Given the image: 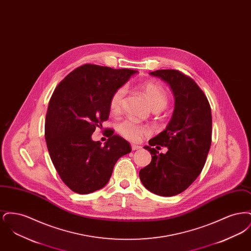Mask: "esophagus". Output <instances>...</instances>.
<instances>
[{
    "label": "esophagus",
    "instance_id": "esophagus-1",
    "mask_svg": "<svg viewBox=\"0 0 251 251\" xmlns=\"http://www.w3.org/2000/svg\"><path fill=\"white\" fill-rule=\"evenodd\" d=\"M141 149V146H138V145H135V144H131V150L132 151H137V150H140Z\"/></svg>",
    "mask_w": 251,
    "mask_h": 251
}]
</instances>
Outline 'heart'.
Wrapping results in <instances>:
<instances>
[{
    "label": "heart",
    "mask_w": 251,
    "mask_h": 251,
    "mask_svg": "<svg viewBox=\"0 0 251 251\" xmlns=\"http://www.w3.org/2000/svg\"><path fill=\"white\" fill-rule=\"evenodd\" d=\"M142 89L153 110H162L166 107L168 97L165 87L162 84L156 82H147L142 84ZM125 94L126 88L124 86L118 88L112 94L109 100V109L112 113H120ZM118 131L123 137L133 142L139 141L144 135H149L151 133V130L148 126L139 124L129 119L119 123Z\"/></svg>",
    "instance_id": "b5f03b06"
}]
</instances>
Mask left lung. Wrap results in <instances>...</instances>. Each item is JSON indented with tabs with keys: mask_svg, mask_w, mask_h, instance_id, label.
Listing matches in <instances>:
<instances>
[{
	"mask_svg": "<svg viewBox=\"0 0 251 251\" xmlns=\"http://www.w3.org/2000/svg\"><path fill=\"white\" fill-rule=\"evenodd\" d=\"M151 75L170 85L175 109L166 130L144 147L151 162L140 169L139 177L148 190L172 197L187 189L202 170L212 142V112L207 97L191 77L177 70H159ZM157 144L167 146V153L152 148Z\"/></svg>",
	"mask_w": 251,
	"mask_h": 251,
	"instance_id": "1",
	"label": "left lung"
}]
</instances>
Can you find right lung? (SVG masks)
I'll return each instance as SVG.
<instances>
[{
	"label": "right lung",
	"mask_w": 251,
	"mask_h": 251,
	"mask_svg": "<svg viewBox=\"0 0 251 251\" xmlns=\"http://www.w3.org/2000/svg\"><path fill=\"white\" fill-rule=\"evenodd\" d=\"M137 72L84 64L69 73L49 102L45 139L51 162L63 182L73 192L89 194L106 185L121 156L131 145L112 129L101 146L91 139L109 118L112 94Z\"/></svg>",
	"instance_id": "right-lung-1"
}]
</instances>
